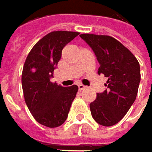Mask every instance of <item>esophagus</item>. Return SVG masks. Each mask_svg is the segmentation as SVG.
Wrapping results in <instances>:
<instances>
[{
  "instance_id": "1",
  "label": "esophagus",
  "mask_w": 152,
  "mask_h": 152,
  "mask_svg": "<svg viewBox=\"0 0 152 152\" xmlns=\"http://www.w3.org/2000/svg\"><path fill=\"white\" fill-rule=\"evenodd\" d=\"M78 88L81 91V90H83V89L86 88V86H84L83 84H79V85H78Z\"/></svg>"
}]
</instances>
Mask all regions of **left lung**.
Here are the masks:
<instances>
[{"label":"left lung","instance_id":"obj_1","mask_svg":"<svg viewBox=\"0 0 152 152\" xmlns=\"http://www.w3.org/2000/svg\"><path fill=\"white\" fill-rule=\"evenodd\" d=\"M80 37L94 52L100 66L98 74L108 78L107 89L97 94L90 103L93 118L110 127L123 118L134 102L140 82V68L135 56L119 41L110 36L82 34Z\"/></svg>","mask_w":152,"mask_h":152}]
</instances>
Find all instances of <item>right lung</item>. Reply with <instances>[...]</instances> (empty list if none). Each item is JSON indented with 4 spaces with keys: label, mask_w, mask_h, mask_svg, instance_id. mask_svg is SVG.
Instances as JSON below:
<instances>
[{
    "label": "right lung",
    "mask_w": 152,
    "mask_h": 152,
    "mask_svg": "<svg viewBox=\"0 0 152 152\" xmlns=\"http://www.w3.org/2000/svg\"><path fill=\"white\" fill-rule=\"evenodd\" d=\"M80 33L52 31L38 41L25 59L22 88L25 103L37 122L48 128L59 127L65 122L78 87H62L52 83L54 69L62 50Z\"/></svg>",
    "instance_id": "add662e5"
}]
</instances>
